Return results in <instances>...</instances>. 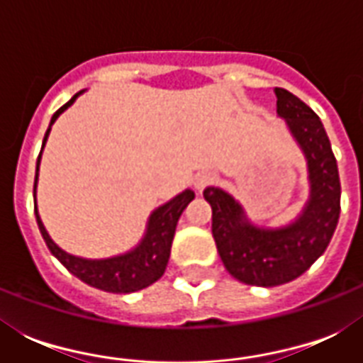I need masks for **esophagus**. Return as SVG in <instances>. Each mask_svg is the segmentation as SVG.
I'll use <instances>...</instances> for the list:
<instances>
[{
  "mask_svg": "<svg viewBox=\"0 0 363 363\" xmlns=\"http://www.w3.org/2000/svg\"><path fill=\"white\" fill-rule=\"evenodd\" d=\"M215 173L209 169H205V171H199L198 175L194 177V186L198 188V190H203L207 184H211V182L215 181Z\"/></svg>",
  "mask_w": 363,
  "mask_h": 363,
  "instance_id": "esophagus-1",
  "label": "esophagus"
}]
</instances>
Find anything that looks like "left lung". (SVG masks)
Here are the masks:
<instances>
[{
    "label": "left lung",
    "mask_w": 363,
    "mask_h": 363,
    "mask_svg": "<svg viewBox=\"0 0 363 363\" xmlns=\"http://www.w3.org/2000/svg\"><path fill=\"white\" fill-rule=\"evenodd\" d=\"M277 115L286 122L307 162L309 198L284 226H258L232 194L207 186L203 198L213 209V238L224 267L252 286H279L303 275L332 241L341 211L337 162L320 118L284 88H275Z\"/></svg>",
    "instance_id": "obj_1"
}]
</instances>
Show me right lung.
<instances>
[{"label":"right lung","mask_w":363,"mask_h":363,"mask_svg":"<svg viewBox=\"0 0 363 363\" xmlns=\"http://www.w3.org/2000/svg\"><path fill=\"white\" fill-rule=\"evenodd\" d=\"M84 90L75 94L73 98L60 107L50 118V125H48L45 139H43L41 152L37 158V169H35V184H33V198H35L37 190V179H39V164H41L43 148L47 145L48 133L50 128L58 116L67 111L71 105L75 104V99L81 96ZM196 194L186 188L181 194H177L175 198L165 201L164 205H160L158 209H154L148 216L147 230L141 241L137 242L135 247L128 250V252L116 254L111 258H82V256H75V254L65 252L64 248H60L56 242L50 239L47 228L43 224L41 216L37 213L35 207V218L41 230V235L47 242V247L50 248V252L67 267L75 277H79L82 282H86L90 286L105 290V292L113 294H131L143 288L150 286L152 282H156L160 277L164 275L167 262H169L171 254V242L175 238L177 222L181 218L182 211L186 209L188 203L192 201Z\"/></svg>","instance_id":"add662e5"}]
</instances>
